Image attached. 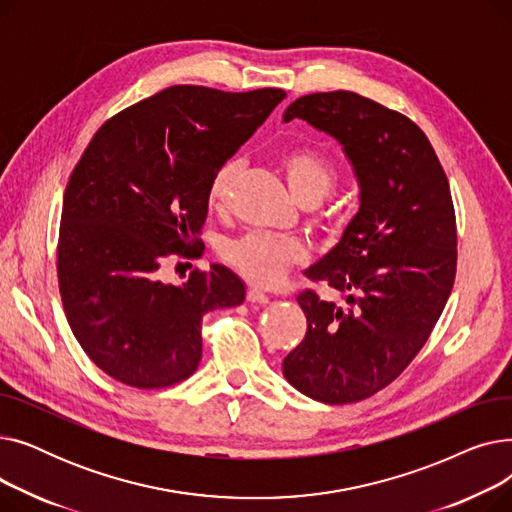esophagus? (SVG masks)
I'll list each match as a JSON object with an SVG mask.
<instances>
[{"mask_svg": "<svg viewBox=\"0 0 512 512\" xmlns=\"http://www.w3.org/2000/svg\"><path fill=\"white\" fill-rule=\"evenodd\" d=\"M247 299H249V303H255V305H267L270 303V294H265L259 288H249Z\"/></svg>", "mask_w": 512, "mask_h": 512, "instance_id": "34e87169", "label": "esophagus"}]
</instances>
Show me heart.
<instances>
[{
    "label": "heart",
    "instance_id": "b5f03b06",
    "mask_svg": "<svg viewBox=\"0 0 512 512\" xmlns=\"http://www.w3.org/2000/svg\"><path fill=\"white\" fill-rule=\"evenodd\" d=\"M282 172L292 195L303 203H321L338 180L334 161L317 149H292L280 159ZM240 170V159L232 157L215 170L209 182V203L222 207L228 201L232 184ZM222 257L234 270L257 286L276 284L292 265L305 259V247L299 240L272 236V234H247L228 240L222 247Z\"/></svg>",
    "mask_w": 512,
    "mask_h": 512
}]
</instances>
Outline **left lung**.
I'll use <instances>...</instances> for the list:
<instances>
[{
    "mask_svg": "<svg viewBox=\"0 0 512 512\" xmlns=\"http://www.w3.org/2000/svg\"><path fill=\"white\" fill-rule=\"evenodd\" d=\"M342 145L359 184V211L305 276L346 305L297 297L305 340L282 373L305 396L346 405L386 388L415 359L450 297L456 220L448 178L423 130L351 91L313 93L288 105Z\"/></svg>",
    "mask_w": 512,
    "mask_h": 512,
    "instance_id": "1",
    "label": "left lung"
}]
</instances>
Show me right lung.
<instances>
[{
	"instance_id": "obj_1",
	"label": "right lung",
	"mask_w": 512,
	"mask_h": 512,
	"mask_svg": "<svg viewBox=\"0 0 512 512\" xmlns=\"http://www.w3.org/2000/svg\"><path fill=\"white\" fill-rule=\"evenodd\" d=\"M284 97L176 85L107 120L80 157L64 193L58 280L74 338L110 378L143 390L186 380L201 361L203 315L245 301L224 265L182 284L157 270L174 253L199 255L215 170Z\"/></svg>"
}]
</instances>
